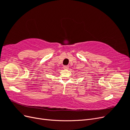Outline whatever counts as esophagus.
<instances>
[{"label": "esophagus", "mask_w": 130, "mask_h": 130, "mask_svg": "<svg viewBox=\"0 0 130 130\" xmlns=\"http://www.w3.org/2000/svg\"><path fill=\"white\" fill-rule=\"evenodd\" d=\"M63 69H69V66H63Z\"/></svg>", "instance_id": "34e87169"}]
</instances>
